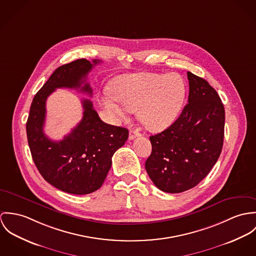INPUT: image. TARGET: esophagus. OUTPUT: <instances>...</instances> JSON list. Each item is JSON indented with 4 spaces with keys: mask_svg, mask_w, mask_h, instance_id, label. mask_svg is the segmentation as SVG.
I'll return each mask as SVG.
<instances>
[{
    "mask_svg": "<svg viewBox=\"0 0 256 256\" xmlns=\"http://www.w3.org/2000/svg\"><path fill=\"white\" fill-rule=\"evenodd\" d=\"M138 136H140V134L138 132V130H132L130 132V140H134V138H138Z\"/></svg>",
    "mask_w": 256,
    "mask_h": 256,
    "instance_id": "obj_1",
    "label": "esophagus"
}]
</instances>
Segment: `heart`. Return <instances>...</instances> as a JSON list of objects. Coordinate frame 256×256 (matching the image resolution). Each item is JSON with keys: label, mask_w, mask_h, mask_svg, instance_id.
Wrapping results in <instances>:
<instances>
[{"label": "heart", "mask_w": 256, "mask_h": 256, "mask_svg": "<svg viewBox=\"0 0 256 256\" xmlns=\"http://www.w3.org/2000/svg\"><path fill=\"white\" fill-rule=\"evenodd\" d=\"M112 95H103L101 104L114 120L138 110V118L150 130L160 132L180 114L186 94L184 78L178 74H132L118 76L111 84Z\"/></svg>", "instance_id": "1"}]
</instances>
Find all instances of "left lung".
Masks as SVG:
<instances>
[{
    "instance_id": "8db88e82",
    "label": "left lung",
    "mask_w": 256,
    "mask_h": 256,
    "mask_svg": "<svg viewBox=\"0 0 256 256\" xmlns=\"http://www.w3.org/2000/svg\"><path fill=\"white\" fill-rule=\"evenodd\" d=\"M188 103L168 128L150 136L145 169L162 192L190 190L209 174L223 147L225 109L217 91L188 72Z\"/></svg>"
}]
</instances>
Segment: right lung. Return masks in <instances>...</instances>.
Wrapping results in <instances>:
<instances>
[{
    "label": "right lung",
    "instance_id": "obj_1",
    "mask_svg": "<svg viewBox=\"0 0 256 256\" xmlns=\"http://www.w3.org/2000/svg\"><path fill=\"white\" fill-rule=\"evenodd\" d=\"M99 60L80 58L58 66L36 93L26 122L29 148L41 176L58 190L88 194L101 188L112 166V157L128 138L124 128L101 120L89 99H84V118L64 140L54 142L44 134L46 100L57 88L80 89L92 95L86 78Z\"/></svg>",
    "mask_w": 256,
    "mask_h": 256
}]
</instances>
